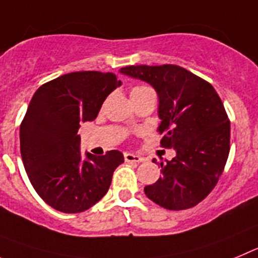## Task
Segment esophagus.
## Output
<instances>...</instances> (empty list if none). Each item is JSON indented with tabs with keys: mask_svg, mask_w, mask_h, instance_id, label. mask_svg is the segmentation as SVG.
Segmentation results:
<instances>
[{
	"mask_svg": "<svg viewBox=\"0 0 258 258\" xmlns=\"http://www.w3.org/2000/svg\"><path fill=\"white\" fill-rule=\"evenodd\" d=\"M124 161L126 162H135V163H139V162H143L144 159L141 157L136 154H132V153H124Z\"/></svg>",
	"mask_w": 258,
	"mask_h": 258,
	"instance_id": "esophagus-1",
	"label": "esophagus"
}]
</instances>
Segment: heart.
<instances>
[{"instance_id": "obj_1", "label": "heart", "mask_w": 258, "mask_h": 258, "mask_svg": "<svg viewBox=\"0 0 258 258\" xmlns=\"http://www.w3.org/2000/svg\"><path fill=\"white\" fill-rule=\"evenodd\" d=\"M146 90H150L148 86H136V87H134L131 91V96L132 95H136L139 94V92H143V91H146Z\"/></svg>"}]
</instances>
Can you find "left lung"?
Listing matches in <instances>:
<instances>
[{
  "label": "left lung",
  "instance_id": "obj_1",
  "mask_svg": "<svg viewBox=\"0 0 258 258\" xmlns=\"http://www.w3.org/2000/svg\"><path fill=\"white\" fill-rule=\"evenodd\" d=\"M119 72L154 87L161 145L176 152L171 161L161 162L157 182L144 187L146 197L166 210L194 207L216 186L230 152V120L221 99L211 83L173 64Z\"/></svg>",
  "mask_w": 258,
  "mask_h": 258
}]
</instances>
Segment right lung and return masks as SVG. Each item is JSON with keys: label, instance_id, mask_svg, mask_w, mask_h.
<instances>
[{"label": "right lung", "instance_id": "obj_1", "mask_svg": "<svg viewBox=\"0 0 258 258\" xmlns=\"http://www.w3.org/2000/svg\"><path fill=\"white\" fill-rule=\"evenodd\" d=\"M120 85L113 73L73 72L42 85L32 97L20 124L23 164L37 194L60 212L92 207L124 162L118 150L82 158L78 135L80 123L94 120L106 96Z\"/></svg>", "mask_w": 258, "mask_h": 258}]
</instances>
